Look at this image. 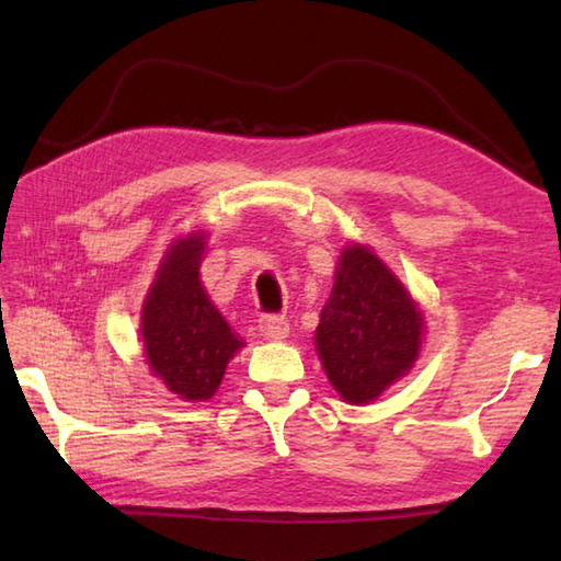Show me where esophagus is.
<instances>
[{
  "label": "esophagus",
  "mask_w": 561,
  "mask_h": 561,
  "mask_svg": "<svg viewBox=\"0 0 561 561\" xmlns=\"http://www.w3.org/2000/svg\"><path fill=\"white\" fill-rule=\"evenodd\" d=\"M260 332L265 335L267 340H284L289 335V323L287 318L284 316H274V313H267L260 318Z\"/></svg>",
  "instance_id": "34e87169"
}]
</instances>
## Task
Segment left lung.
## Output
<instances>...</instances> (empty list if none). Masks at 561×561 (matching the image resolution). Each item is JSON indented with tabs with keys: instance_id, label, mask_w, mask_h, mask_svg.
<instances>
[{
	"instance_id": "obj_1",
	"label": "left lung",
	"mask_w": 561,
	"mask_h": 561,
	"mask_svg": "<svg viewBox=\"0 0 561 561\" xmlns=\"http://www.w3.org/2000/svg\"><path fill=\"white\" fill-rule=\"evenodd\" d=\"M424 318L390 270L364 245L344 248L320 311L316 347L330 383L352 404L376 400L416 362Z\"/></svg>"
}]
</instances>
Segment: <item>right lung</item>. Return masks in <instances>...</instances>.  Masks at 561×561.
Wrapping results in <instances>:
<instances>
[{
  "mask_svg": "<svg viewBox=\"0 0 561 561\" xmlns=\"http://www.w3.org/2000/svg\"><path fill=\"white\" fill-rule=\"evenodd\" d=\"M202 250L205 236L197 233L171 245L141 311L151 371L183 400H209L226 364L243 347L202 287Z\"/></svg>",
  "mask_w": 561,
  "mask_h": 561,
  "instance_id": "obj_1",
  "label": "right lung"
}]
</instances>
